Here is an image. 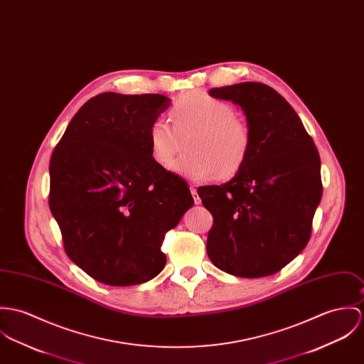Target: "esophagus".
Segmentation results:
<instances>
[{"instance_id": "1", "label": "esophagus", "mask_w": 364, "mask_h": 364, "mask_svg": "<svg viewBox=\"0 0 364 364\" xmlns=\"http://www.w3.org/2000/svg\"><path fill=\"white\" fill-rule=\"evenodd\" d=\"M191 192H192V196L195 198V203L200 204V203H201V198H200V196L198 195V188H196L195 183L191 185Z\"/></svg>"}]
</instances>
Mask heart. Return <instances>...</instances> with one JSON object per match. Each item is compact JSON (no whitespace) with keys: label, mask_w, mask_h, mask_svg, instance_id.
Wrapping results in <instances>:
<instances>
[{"label":"heart","mask_w":364,"mask_h":364,"mask_svg":"<svg viewBox=\"0 0 364 364\" xmlns=\"http://www.w3.org/2000/svg\"><path fill=\"white\" fill-rule=\"evenodd\" d=\"M171 118L173 127L164 118H157L149 129L151 156L160 166L171 164L189 134V151L172 164L181 175L207 181L218 173V178L228 179L245 166L250 151V132L225 101L204 92H192L172 105Z\"/></svg>","instance_id":"b5f03b06"}]
</instances>
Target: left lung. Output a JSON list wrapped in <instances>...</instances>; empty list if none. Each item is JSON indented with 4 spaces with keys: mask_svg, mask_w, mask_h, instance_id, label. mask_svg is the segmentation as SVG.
Returning a JSON list of instances; mask_svg holds the SVG:
<instances>
[{
    "mask_svg": "<svg viewBox=\"0 0 364 364\" xmlns=\"http://www.w3.org/2000/svg\"><path fill=\"white\" fill-rule=\"evenodd\" d=\"M208 93L240 105L250 151L230 182L198 189L214 218L207 255L235 277L272 275L310 239L323 195L317 147L291 104L264 83L245 82Z\"/></svg>",
    "mask_w": 364,
    "mask_h": 364,
    "instance_id": "obj_1",
    "label": "left lung"
}]
</instances>
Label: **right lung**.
<instances>
[{
  "label": "right lung",
  "instance_id": "add662e5",
  "mask_svg": "<svg viewBox=\"0 0 364 364\" xmlns=\"http://www.w3.org/2000/svg\"><path fill=\"white\" fill-rule=\"evenodd\" d=\"M163 95L101 93L75 114L50 160V210L68 257L96 281L129 287L166 267L161 245L193 205L188 183L151 156Z\"/></svg>",
  "mask_w": 364,
  "mask_h": 364
}]
</instances>
